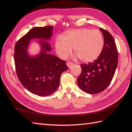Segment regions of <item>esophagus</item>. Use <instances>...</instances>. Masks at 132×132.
<instances>
[{
	"label": "esophagus",
	"instance_id": "1",
	"mask_svg": "<svg viewBox=\"0 0 132 132\" xmlns=\"http://www.w3.org/2000/svg\"><path fill=\"white\" fill-rule=\"evenodd\" d=\"M66 65H67V67H68L69 68H70V67L73 65V63H71V62H67V63H66Z\"/></svg>",
	"mask_w": 132,
	"mask_h": 132
}]
</instances>
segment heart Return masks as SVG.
Here are the masks:
<instances>
[{
  "mask_svg": "<svg viewBox=\"0 0 132 132\" xmlns=\"http://www.w3.org/2000/svg\"><path fill=\"white\" fill-rule=\"evenodd\" d=\"M103 45V36L100 31L82 28L69 30L58 36L54 48L61 59H66L73 47L75 57L83 62H90L100 56Z\"/></svg>",
  "mask_w": 132,
  "mask_h": 132,
  "instance_id": "1",
  "label": "heart"
}]
</instances>
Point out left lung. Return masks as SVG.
I'll list each match as a JSON object with an SVG mask.
<instances>
[{
  "instance_id": "obj_1",
  "label": "left lung",
  "mask_w": 132,
  "mask_h": 132,
  "mask_svg": "<svg viewBox=\"0 0 132 132\" xmlns=\"http://www.w3.org/2000/svg\"><path fill=\"white\" fill-rule=\"evenodd\" d=\"M104 38V46L97 59L81 64L78 78L79 87L87 93H99L107 88L114 77L118 63V53L114 38L106 30L100 28Z\"/></svg>"
}]
</instances>
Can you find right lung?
<instances>
[{"label": "right lung", "instance_id": "obj_1", "mask_svg": "<svg viewBox=\"0 0 132 132\" xmlns=\"http://www.w3.org/2000/svg\"><path fill=\"white\" fill-rule=\"evenodd\" d=\"M53 26L36 27L18 40L14 47V63L18 78L30 92L39 96H47L59 87L61 75L68 69L66 62L53 54L51 40ZM39 39L41 52L35 56L28 52L29 43Z\"/></svg>", "mask_w": 132, "mask_h": 132}]
</instances>
